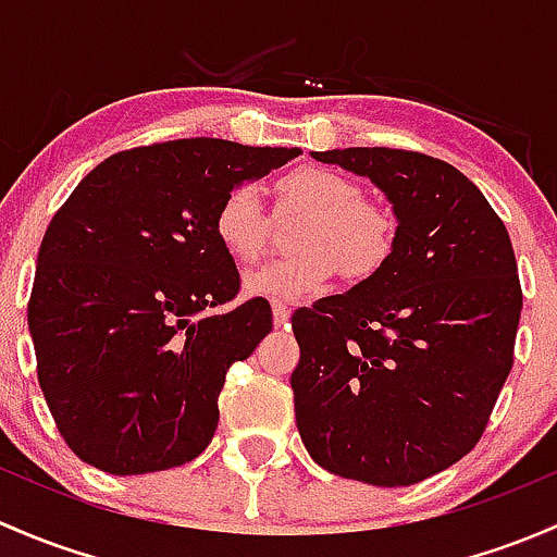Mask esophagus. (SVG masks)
Returning <instances> with one entry per match:
<instances>
[{
    "label": "esophagus",
    "instance_id": "34e87169",
    "mask_svg": "<svg viewBox=\"0 0 557 557\" xmlns=\"http://www.w3.org/2000/svg\"><path fill=\"white\" fill-rule=\"evenodd\" d=\"M273 321H276V326H281V324H286V321H289V308L284 306V302H273Z\"/></svg>",
    "mask_w": 557,
    "mask_h": 557
}]
</instances>
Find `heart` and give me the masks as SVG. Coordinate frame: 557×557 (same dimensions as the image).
<instances>
[{
  "label": "heart",
  "mask_w": 557,
  "mask_h": 557,
  "mask_svg": "<svg viewBox=\"0 0 557 557\" xmlns=\"http://www.w3.org/2000/svg\"><path fill=\"white\" fill-rule=\"evenodd\" d=\"M281 211H302L306 220L292 236L297 255L271 260L246 273L244 286L255 297L302 300L324 289L337 268L346 278H367L386 262L394 225L364 190L330 169H295L276 187ZM214 236L233 260L255 262L271 236V220L255 185H236L220 200Z\"/></svg>",
  "instance_id": "heart-1"
}]
</instances>
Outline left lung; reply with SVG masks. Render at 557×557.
I'll list each match as a JSON object with an SVG mask.
<instances>
[{
  "instance_id": "obj_1",
  "label": "left lung",
  "mask_w": 557,
  "mask_h": 557,
  "mask_svg": "<svg viewBox=\"0 0 557 557\" xmlns=\"http://www.w3.org/2000/svg\"><path fill=\"white\" fill-rule=\"evenodd\" d=\"M313 158L372 180L399 225L370 278L292 317L297 429L326 472L421 483L478 445L512 370L523 308L512 240L445 160L388 147Z\"/></svg>"
}]
</instances>
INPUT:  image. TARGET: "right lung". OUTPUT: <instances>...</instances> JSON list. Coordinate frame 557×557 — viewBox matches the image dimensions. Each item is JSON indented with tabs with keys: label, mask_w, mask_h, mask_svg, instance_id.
<instances>
[{
	"label": "right lung",
	"mask_w": 557,
	"mask_h": 557,
	"mask_svg": "<svg viewBox=\"0 0 557 557\" xmlns=\"http://www.w3.org/2000/svg\"><path fill=\"white\" fill-rule=\"evenodd\" d=\"M300 150L176 139L96 165L55 211L37 255L28 332L37 377L72 453L109 474L193 461L220 421L225 375L273 330L268 300H236L214 236L225 193Z\"/></svg>",
	"instance_id": "obj_1"
}]
</instances>
